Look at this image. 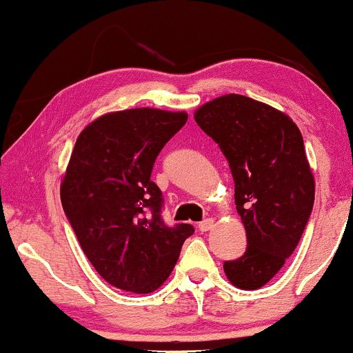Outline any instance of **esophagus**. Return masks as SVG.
Instances as JSON below:
<instances>
[{"instance_id": "1", "label": "esophagus", "mask_w": 353, "mask_h": 353, "mask_svg": "<svg viewBox=\"0 0 353 353\" xmlns=\"http://www.w3.org/2000/svg\"><path fill=\"white\" fill-rule=\"evenodd\" d=\"M214 219H204V221L199 222V230H202V232H208V230H210L214 228Z\"/></svg>"}]
</instances>
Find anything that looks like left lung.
Listing matches in <instances>:
<instances>
[{"instance_id": "1", "label": "left lung", "mask_w": 353, "mask_h": 353, "mask_svg": "<svg viewBox=\"0 0 353 353\" xmlns=\"http://www.w3.org/2000/svg\"><path fill=\"white\" fill-rule=\"evenodd\" d=\"M194 119L229 161L247 234L245 254L225 262L224 272L239 289L257 290L292 255L314 208L301 129L285 112L241 94L202 104Z\"/></svg>"}]
</instances>
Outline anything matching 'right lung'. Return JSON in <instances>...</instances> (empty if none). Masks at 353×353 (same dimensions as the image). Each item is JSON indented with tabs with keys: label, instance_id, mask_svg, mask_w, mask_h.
<instances>
[{
	"label": "right lung",
	"instance_id": "add662e5",
	"mask_svg": "<svg viewBox=\"0 0 353 353\" xmlns=\"http://www.w3.org/2000/svg\"><path fill=\"white\" fill-rule=\"evenodd\" d=\"M188 112L136 108L106 112L81 131L61 181V202L81 249L104 281L151 294L171 275L190 224L168 228L151 181L157 154Z\"/></svg>",
	"mask_w": 353,
	"mask_h": 353
}]
</instances>
